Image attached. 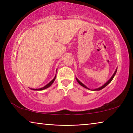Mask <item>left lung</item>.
<instances>
[{
  "label": "left lung",
  "mask_w": 133,
  "mask_h": 133,
  "mask_svg": "<svg viewBox=\"0 0 133 133\" xmlns=\"http://www.w3.org/2000/svg\"><path fill=\"white\" fill-rule=\"evenodd\" d=\"M117 69L116 70V71H115V72H114V73L113 74V75H112V76H111V77L110 78V79L107 81V82L105 83V84H104V85H103L102 87H99V88H97V89H94V90H94V91H98V90H102V89H103V88H104L105 87H106L107 85L109 84V83L111 82L112 81V78H114V76H115V75H116V72H117ZM76 78V80L77 81V82L78 83V84H79L80 85H82V86H83V87H84V88H85V89H89V90H90V89L89 88H88V87H87L86 86H85V85H84V84H83V83L81 82H80L79 80H78L77 78Z\"/></svg>",
  "instance_id": "1"
}]
</instances>
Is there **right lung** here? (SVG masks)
I'll return each instance as SVG.
<instances>
[{
	"mask_svg": "<svg viewBox=\"0 0 133 133\" xmlns=\"http://www.w3.org/2000/svg\"><path fill=\"white\" fill-rule=\"evenodd\" d=\"M56 76H55V77H54V78L50 82H49L48 84H46V85H45V86H44L43 87H42V88H40V89H31V90H44V89H47V88H48V87H49L50 86V85L53 84V83L55 82V79H56Z\"/></svg>",
	"mask_w": 133,
	"mask_h": 133,
	"instance_id": "right-lung-1",
	"label": "right lung"
}]
</instances>
